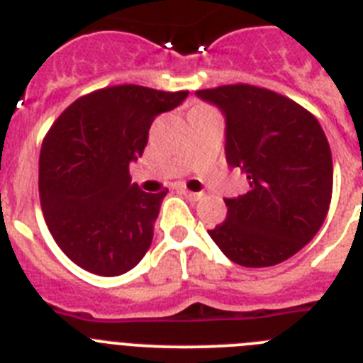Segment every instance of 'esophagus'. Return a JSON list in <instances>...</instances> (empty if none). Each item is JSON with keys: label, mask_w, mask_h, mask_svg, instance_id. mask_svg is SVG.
Masks as SVG:
<instances>
[{"label": "esophagus", "mask_w": 363, "mask_h": 363, "mask_svg": "<svg viewBox=\"0 0 363 363\" xmlns=\"http://www.w3.org/2000/svg\"><path fill=\"white\" fill-rule=\"evenodd\" d=\"M182 192H184L185 198L191 201H198L203 198V192H192V191H187V189H182Z\"/></svg>", "instance_id": "obj_1"}]
</instances>
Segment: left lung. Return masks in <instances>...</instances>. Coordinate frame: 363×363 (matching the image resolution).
Instances as JSON below:
<instances>
[{
  "label": "left lung",
  "mask_w": 363,
  "mask_h": 363,
  "mask_svg": "<svg viewBox=\"0 0 363 363\" xmlns=\"http://www.w3.org/2000/svg\"><path fill=\"white\" fill-rule=\"evenodd\" d=\"M225 114V158L251 191L225 198L227 218L209 230L221 252L243 267H271L318 233L333 194V156L307 108L249 83L198 91Z\"/></svg>",
  "instance_id": "obj_1"
}]
</instances>
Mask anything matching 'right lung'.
Segmentation results:
<instances>
[{"label": "right lung", "mask_w": 363, "mask_h": 363, "mask_svg": "<svg viewBox=\"0 0 363 363\" xmlns=\"http://www.w3.org/2000/svg\"><path fill=\"white\" fill-rule=\"evenodd\" d=\"M189 91L114 85L78 98L45 134L40 200L52 238L74 264L99 277L130 271L149 251L154 220L169 189L130 184L154 118Z\"/></svg>", "instance_id": "add662e5"}]
</instances>
